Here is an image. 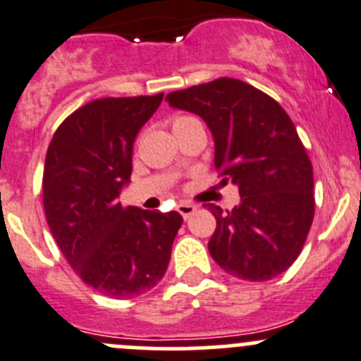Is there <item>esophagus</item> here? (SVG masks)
<instances>
[{
	"instance_id": "obj_1",
	"label": "esophagus",
	"mask_w": 361,
	"mask_h": 361,
	"mask_svg": "<svg viewBox=\"0 0 361 361\" xmlns=\"http://www.w3.org/2000/svg\"><path fill=\"white\" fill-rule=\"evenodd\" d=\"M195 209H197V206L190 204V202H180V204H178V212H180V215L183 216L185 220L190 219L195 213Z\"/></svg>"
}]
</instances>
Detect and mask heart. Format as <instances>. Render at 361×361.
<instances>
[{
  "label": "heart",
  "instance_id": "b5f03b06",
  "mask_svg": "<svg viewBox=\"0 0 361 361\" xmlns=\"http://www.w3.org/2000/svg\"><path fill=\"white\" fill-rule=\"evenodd\" d=\"M194 121H197V120H195V118H192V116H176L173 120V132L178 130V128L185 127V125L194 123Z\"/></svg>",
  "mask_w": 361,
  "mask_h": 361
}]
</instances>
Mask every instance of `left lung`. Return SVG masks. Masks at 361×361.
<instances>
[{"mask_svg":"<svg viewBox=\"0 0 361 361\" xmlns=\"http://www.w3.org/2000/svg\"><path fill=\"white\" fill-rule=\"evenodd\" d=\"M204 120L220 183L236 185L231 212L209 204L216 229L208 250L238 279L269 281L296 261L314 220L312 164L281 104L243 80L220 77L166 97Z\"/></svg>","mask_w":361,"mask_h":361,"instance_id":"left-lung-1","label":"left lung"}]
</instances>
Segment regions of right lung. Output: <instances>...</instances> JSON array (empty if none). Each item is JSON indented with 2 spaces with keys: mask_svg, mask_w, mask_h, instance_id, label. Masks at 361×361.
Masks as SVG:
<instances>
[{
  "mask_svg": "<svg viewBox=\"0 0 361 361\" xmlns=\"http://www.w3.org/2000/svg\"><path fill=\"white\" fill-rule=\"evenodd\" d=\"M153 97L100 99L70 114L52 135L44 166V208L59 250L84 284L134 298L166 275L183 216L120 202L132 148L159 109Z\"/></svg>",
  "mask_w": 361,
  "mask_h": 361,
  "instance_id": "obj_1",
  "label": "right lung"
}]
</instances>
